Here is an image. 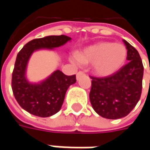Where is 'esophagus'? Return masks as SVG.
Returning a JSON list of instances; mask_svg holds the SVG:
<instances>
[{
    "instance_id": "obj_1",
    "label": "esophagus",
    "mask_w": 150,
    "mask_h": 150,
    "mask_svg": "<svg viewBox=\"0 0 150 150\" xmlns=\"http://www.w3.org/2000/svg\"><path fill=\"white\" fill-rule=\"evenodd\" d=\"M84 74V72H82V71H79V72L77 73V79H78V78H80L82 75H83Z\"/></svg>"
}]
</instances>
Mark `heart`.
Returning <instances> with one entry per match:
<instances>
[{"instance_id": "1", "label": "heart", "mask_w": 150, "mask_h": 150, "mask_svg": "<svg viewBox=\"0 0 150 150\" xmlns=\"http://www.w3.org/2000/svg\"><path fill=\"white\" fill-rule=\"evenodd\" d=\"M128 55V50L124 44L109 42H98L85 48L77 54L73 62L92 64L93 72L98 76H108L121 68Z\"/></svg>"}]
</instances>
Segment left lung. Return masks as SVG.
Masks as SVG:
<instances>
[{
    "mask_svg": "<svg viewBox=\"0 0 150 150\" xmlns=\"http://www.w3.org/2000/svg\"><path fill=\"white\" fill-rule=\"evenodd\" d=\"M129 62L112 75L90 76L92 86L89 98L97 113L103 118L117 119L127 116L136 106L142 93L144 66L138 51L128 42Z\"/></svg>",
    "mask_w": 150,
    "mask_h": 150,
    "instance_id": "8db88e82",
    "label": "left lung"
}]
</instances>
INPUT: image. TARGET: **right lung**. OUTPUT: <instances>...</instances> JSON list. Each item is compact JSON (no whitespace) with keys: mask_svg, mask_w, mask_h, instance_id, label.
Returning <instances> with one entry per match:
<instances>
[{"mask_svg":"<svg viewBox=\"0 0 150 150\" xmlns=\"http://www.w3.org/2000/svg\"><path fill=\"white\" fill-rule=\"evenodd\" d=\"M71 38L64 35L49 36L30 41L16 56L11 78V88L16 100L23 109L38 117H49L60 110L70 85L75 83L76 75L67 76L55 71L40 84H31L25 78L26 63L30 56L39 48H54Z\"/></svg>","mask_w":150,"mask_h":150,"instance_id":"add662e5","label":"right lung"}]
</instances>
